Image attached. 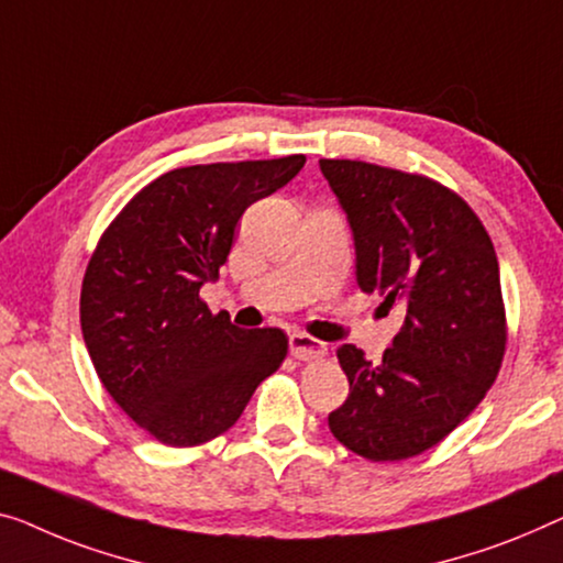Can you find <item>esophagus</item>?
Instances as JSON below:
<instances>
[{"label": "esophagus", "mask_w": 563, "mask_h": 563, "mask_svg": "<svg viewBox=\"0 0 563 563\" xmlns=\"http://www.w3.org/2000/svg\"><path fill=\"white\" fill-rule=\"evenodd\" d=\"M288 346H290V356H296L298 362H313V358H321L325 354V343L316 341L313 335H306V333H290Z\"/></svg>", "instance_id": "esophagus-1"}]
</instances>
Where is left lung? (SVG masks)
Segmentation results:
<instances>
[{
	"label": "left lung",
	"mask_w": 563,
	"mask_h": 563,
	"mask_svg": "<svg viewBox=\"0 0 563 563\" xmlns=\"http://www.w3.org/2000/svg\"><path fill=\"white\" fill-rule=\"evenodd\" d=\"M346 214L356 283L405 313L391 349L368 362L335 351L349 397L333 438L374 463L430 450L481 405L506 351L500 271L488 232L463 199L417 174L321 158Z\"/></svg>",
	"instance_id": "8db88e82"
}]
</instances>
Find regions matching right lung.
Listing matches in <instances>:
<instances>
[{"instance_id": "add662e5", "label": "right lung", "mask_w": 563, "mask_h": 563, "mask_svg": "<svg viewBox=\"0 0 563 563\" xmlns=\"http://www.w3.org/2000/svg\"><path fill=\"white\" fill-rule=\"evenodd\" d=\"M303 164L296 154L174 169L100 238L80 292L82 341L115 405L158 442L191 448L228 432L285 358L280 329H240L199 290L220 278L245 209Z\"/></svg>"}]
</instances>
